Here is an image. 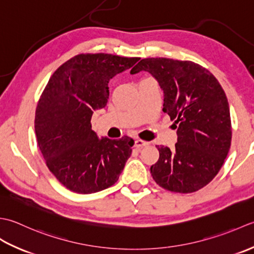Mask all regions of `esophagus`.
Listing matches in <instances>:
<instances>
[{
	"mask_svg": "<svg viewBox=\"0 0 254 254\" xmlns=\"http://www.w3.org/2000/svg\"><path fill=\"white\" fill-rule=\"evenodd\" d=\"M149 142L148 141H144L141 140V139H137V140H134V147L136 148H142V147H146L148 146Z\"/></svg>",
	"mask_w": 254,
	"mask_h": 254,
	"instance_id": "obj_1",
	"label": "esophagus"
}]
</instances>
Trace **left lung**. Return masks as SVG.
<instances>
[{
  "label": "left lung",
  "mask_w": 254,
  "mask_h": 254,
  "mask_svg": "<svg viewBox=\"0 0 254 254\" xmlns=\"http://www.w3.org/2000/svg\"><path fill=\"white\" fill-rule=\"evenodd\" d=\"M147 71L163 91V112L178 129L173 149L158 146L160 157L150 171L161 188L193 193L213 180L231 143L227 96L210 72L192 61L147 58L130 73Z\"/></svg>",
  "instance_id": "obj_1"
}]
</instances>
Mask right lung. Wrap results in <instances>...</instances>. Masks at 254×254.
I'll return each mask as SVG.
<instances>
[{"label":"right lung","mask_w":254,"mask_h":254,"mask_svg":"<svg viewBox=\"0 0 254 254\" xmlns=\"http://www.w3.org/2000/svg\"><path fill=\"white\" fill-rule=\"evenodd\" d=\"M138 60L77 55L55 71L41 94L35 116L38 147L50 172L72 192L91 194L110 188L131 156V138H98L91 118L107 104L110 80Z\"/></svg>","instance_id":"right-lung-1"}]
</instances>
